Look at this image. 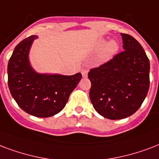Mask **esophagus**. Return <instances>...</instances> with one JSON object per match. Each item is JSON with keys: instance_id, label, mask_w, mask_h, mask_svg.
<instances>
[{"instance_id": "1", "label": "esophagus", "mask_w": 159, "mask_h": 159, "mask_svg": "<svg viewBox=\"0 0 159 159\" xmlns=\"http://www.w3.org/2000/svg\"><path fill=\"white\" fill-rule=\"evenodd\" d=\"M81 73H82V75H83L84 78H86L87 76H88V70H82V71H81Z\"/></svg>"}]
</instances>
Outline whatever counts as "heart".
<instances>
[{
    "label": "heart",
    "instance_id": "obj_1",
    "mask_svg": "<svg viewBox=\"0 0 159 159\" xmlns=\"http://www.w3.org/2000/svg\"><path fill=\"white\" fill-rule=\"evenodd\" d=\"M94 49L100 50L98 55V61L99 63H106L112 60L118 54L119 50V43L116 40H110L107 43L106 40L101 38L97 40L94 45Z\"/></svg>",
    "mask_w": 159,
    "mask_h": 159
}]
</instances>
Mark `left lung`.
<instances>
[{"mask_svg": "<svg viewBox=\"0 0 159 159\" xmlns=\"http://www.w3.org/2000/svg\"><path fill=\"white\" fill-rule=\"evenodd\" d=\"M121 36L124 51L88 74L93 108L114 120L134 114L149 89L150 64L144 50L131 35L121 33Z\"/></svg>", "mask_w": 159, "mask_h": 159, "instance_id": "left-lung-1", "label": "left lung"}]
</instances>
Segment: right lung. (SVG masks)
<instances>
[{
	"label": "right lung",
	"mask_w": 159,
	"mask_h": 159,
	"mask_svg": "<svg viewBox=\"0 0 159 159\" xmlns=\"http://www.w3.org/2000/svg\"><path fill=\"white\" fill-rule=\"evenodd\" d=\"M37 38L31 35L16 46L7 67L8 86L20 109L33 116L47 118L65 108L82 75L40 74L34 70L29 53L33 41Z\"/></svg>",
	"instance_id": "add662e5"
}]
</instances>
